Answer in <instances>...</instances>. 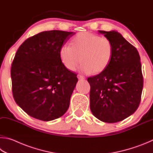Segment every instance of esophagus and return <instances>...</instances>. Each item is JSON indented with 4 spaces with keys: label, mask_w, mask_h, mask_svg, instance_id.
Returning <instances> with one entry per match:
<instances>
[{
    "label": "esophagus",
    "mask_w": 153,
    "mask_h": 153,
    "mask_svg": "<svg viewBox=\"0 0 153 153\" xmlns=\"http://www.w3.org/2000/svg\"><path fill=\"white\" fill-rule=\"evenodd\" d=\"M78 79L80 80H84L85 79V77L83 76H82V75H78Z\"/></svg>",
    "instance_id": "34e87169"
}]
</instances>
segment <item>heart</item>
I'll use <instances>...</instances> for the list:
<instances>
[{
  "mask_svg": "<svg viewBox=\"0 0 153 153\" xmlns=\"http://www.w3.org/2000/svg\"><path fill=\"white\" fill-rule=\"evenodd\" d=\"M59 53L62 63L69 71H75L82 61V72L98 74L110 63L114 45L108 37H100L90 32H81L72 39L71 46L63 45Z\"/></svg>",
  "mask_w": 153,
  "mask_h": 153,
  "instance_id": "1",
  "label": "heart"
}]
</instances>
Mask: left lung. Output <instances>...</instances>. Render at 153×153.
Wrapping results in <instances>:
<instances>
[{
    "mask_svg": "<svg viewBox=\"0 0 153 153\" xmlns=\"http://www.w3.org/2000/svg\"><path fill=\"white\" fill-rule=\"evenodd\" d=\"M99 32L111 39L114 53L103 72L87 79L90 109L101 121L115 123L129 117L140 105L143 89L140 57L136 48L118 32Z\"/></svg>",
    "mask_w": 153,
    "mask_h": 153,
    "instance_id": "obj_1",
    "label": "left lung"
}]
</instances>
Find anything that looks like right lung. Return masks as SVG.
<instances>
[{
  "instance_id": "1",
  "label": "right lung",
  "mask_w": 153,
  "mask_h": 153,
  "mask_svg": "<svg viewBox=\"0 0 153 153\" xmlns=\"http://www.w3.org/2000/svg\"><path fill=\"white\" fill-rule=\"evenodd\" d=\"M74 34L43 31L27 39L15 53L10 69L13 98L34 118L51 121L68 109L78 79L63 65L59 53Z\"/></svg>"
}]
</instances>
